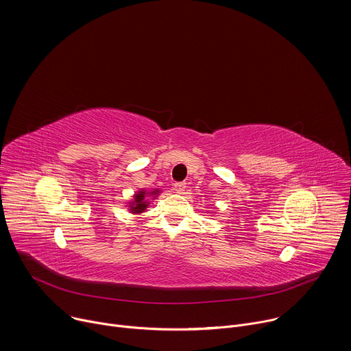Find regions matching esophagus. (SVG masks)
<instances>
[{"label":"esophagus","instance_id":"1","mask_svg":"<svg viewBox=\"0 0 351 351\" xmlns=\"http://www.w3.org/2000/svg\"><path fill=\"white\" fill-rule=\"evenodd\" d=\"M184 189H186V183H184V182H178V183H175V191H176V193L182 194V193L184 191Z\"/></svg>","mask_w":351,"mask_h":351}]
</instances>
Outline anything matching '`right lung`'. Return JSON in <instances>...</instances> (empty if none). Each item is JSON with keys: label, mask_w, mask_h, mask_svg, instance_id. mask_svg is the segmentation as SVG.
Segmentation results:
<instances>
[{"label": "right lung", "mask_w": 351, "mask_h": 351, "mask_svg": "<svg viewBox=\"0 0 351 351\" xmlns=\"http://www.w3.org/2000/svg\"><path fill=\"white\" fill-rule=\"evenodd\" d=\"M161 190L160 189H154V190H147V189H140L138 191L134 193L133 198L130 199L129 203H126L128 211L133 215L141 214L145 211V208L149 204V197H153V199H156L160 195Z\"/></svg>", "instance_id": "add662e5"}]
</instances>
